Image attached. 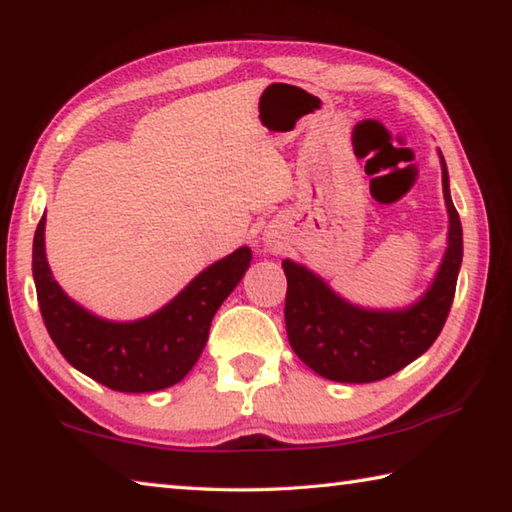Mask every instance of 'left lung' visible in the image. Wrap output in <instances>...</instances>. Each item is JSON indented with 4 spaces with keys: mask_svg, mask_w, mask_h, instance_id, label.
I'll return each mask as SVG.
<instances>
[{
    "mask_svg": "<svg viewBox=\"0 0 512 512\" xmlns=\"http://www.w3.org/2000/svg\"><path fill=\"white\" fill-rule=\"evenodd\" d=\"M443 199L448 206V250L421 300L398 311H369L342 300L309 268L284 259L288 342L306 367L336 383H376L410 365L439 338L457 291L463 257L459 212L450 197L441 156Z\"/></svg>",
    "mask_w": 512,
    "mask_h": 512,
    "instance_id": "8db88e82",
    "label": "left lung"
}]
</instances>
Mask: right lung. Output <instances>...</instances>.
<instances>
[{
	"label": "right lung",
	"mask_w": 512,
	"mask_h": 512,
	"mask_svg": "<svg viewBox=\"0 0 512 512\" xmlns=\"http://www.w3.org/2000/svg\"><path fill=\"white\" fill-rule=\"evenodd\" d=\"M44 217L33 239V280L44 327L69 365L114 392H159L185 378L208 342L210 322L250 266L248 246L219 259L150 318L109 322L76 304L53 280Z\"/></svg>",
	"instance_id": "obj_1"
}]
</instances>
